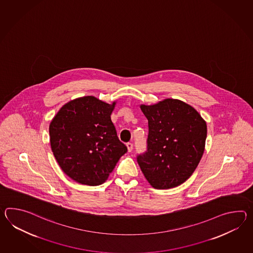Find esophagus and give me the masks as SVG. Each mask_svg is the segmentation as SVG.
<instances>
[{
    "label": "esophagus",
    "mask_w": 253,
    "mask_h": 253,
    "mask_svg": "<svg viewBox=\"0 0 253 253\" xmlns=\"http://www.w3.org/2000/svg\"><path fill=\"white\" fill-rule=\"evenodd\" d=\"M126 146L128 148V152H130L132 151V149H133V145H132V143H130V142H128L127 144H126Z\"/></svg>",
    "instance_id": "esophagus-1"
}]
</instances>
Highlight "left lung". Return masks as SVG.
Segmentation results:
<instances>
[{
  "mask_svg": "<svg viewBox=\"0 0 253 253\" xmlns=\"http://www.w3.org/2000/svg\"><path fill=\"white\" fill-rule=\"evenodd\" d=\"M140 110L149 126L147 151L137 156L142 173L155 189L180 185L203 155L206 122L193 107L175 99L142 104Z\"/></svg>",
  "mask_w": 253,
  "mask_h": 253,
  "instance_id": "left-lung-1",
  "label": "left lung"
}]
</instances>
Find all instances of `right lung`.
Wrapping results in <instances>:
<instances>
[{"label":"right lung","mask_w":253,"mask_h":253,"mask_svg":"<svg viewBox=\"0 0 253 253\" xmlns=\"http://www.w3.org/2000/svg\"><path fill=\"white\" fill-rule=\"evenodd\" d=\"M115 104L85 96L64 104L52 119L51 151L63 172L76 182L101 185L127 152L111 119Z\"/></svg>","instance_id":"1"}]
</instances>
